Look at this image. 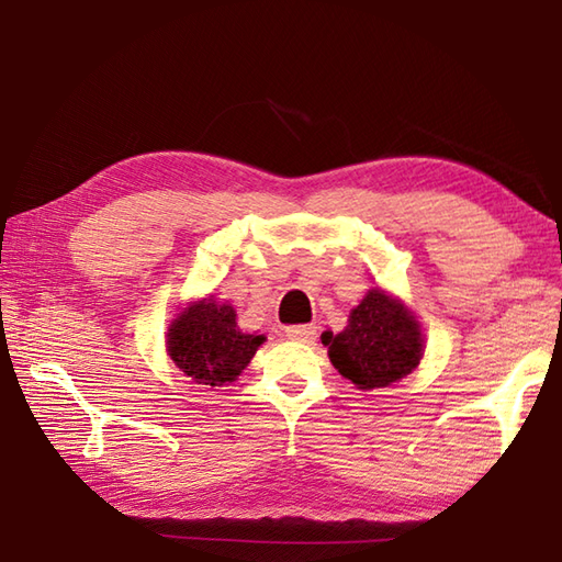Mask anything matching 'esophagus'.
<instances>
[{
	"instance_id": "1",
	"label": "esophagus",
	"mask_w": 562,
	"mask_h": 562,
	"mask_svg": "<svg viewBox=\"0 0 562 562\" xmlns=\"http://www.w3.org/2000/svg\"><path fill=\"white\" fill-rule=\"evenodd\" d=\"M290 340L296 342H311L313 337H316V325H290V328L284 330Z\"/></svg>"
}]
</instances>
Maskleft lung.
Here are the masks:
<instances>
[{
	"label": "left lung",
	"instance_id": "left-lung-1",
	"mask_svg": "<svg viewBox=\"0 0 562 562\" xmlns=\"http://www.w3.org/2000/svg\"><path fill=\"white\" fill-rule=\"evenodd\" d=\"M333 367L361 390L387 387L412 373L424 357L422 325L400 299L369 290L349 313V325L321 335Z\"/></svg>",
	"mask_w": 562,
	"mask_h": 562
}]
</instances>
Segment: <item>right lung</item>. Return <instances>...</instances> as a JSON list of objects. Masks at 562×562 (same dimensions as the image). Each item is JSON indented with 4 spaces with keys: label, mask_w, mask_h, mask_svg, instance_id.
<instances>
[{
    "label": "right lung",
    "mask_w": 562,
    "mask_h": 562,
    "mask_svg": "<svg viewBox=\"0 0 562 562\" xmlns=\"http://www.w3.org/2000/svg\"><path fill=\"white\" fill-rule=\"evenodd\" d=\"M266 342V335L241 333L237 311L213 296L189 304L167 330V351L193 383L220 387L237 381Z\"/></svg>",
    "instance_id": "obj_1"
}]
</instances>
